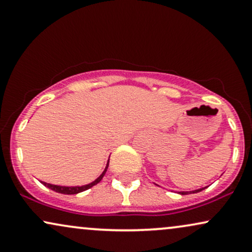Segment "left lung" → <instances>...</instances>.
I'll return each instance as SVG.
<instances>
[{
    "instance_id": "left-lung-1",
    "label": "left lung",
    "mask_w": 252,
    "mask_h": 252,
    "mask_svg": "<svg viewBox=\"0 0 252 252\" xmlns=\"http://www.w3.org/2000/svg\"><path fill=\"white\" fill-rule=\"evenodd\" d=\"M203 189L204 188H200V189H197V190H192V191H181V192H180V194H181V195H187V194H191V192H192V194H194V192H198V191L203 190Z\"/></svg>"
}]
</instances>
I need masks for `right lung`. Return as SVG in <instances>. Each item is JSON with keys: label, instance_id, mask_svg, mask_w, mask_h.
Here are the masks:
<instances>
[{"label": "right lung", "instance_id": "obj_1", "mask_svg": "<svg viewBox=\"0 0 252 252\" xmlns=\"http://www.w3.org/2000/svg\"><path fill=\"white\" fill-rule=\"evenodd\" d=\"M107 167H108V161H107V166L106 168H105L104 172H102V174L99 178L95 180V181H93L92 183H90V185H86V186H82V187H61V186H55V185H50V183H45V182H42L43 185L46 186L48 188L52 189V190L57 191V192H61V194H66V195H73V194H78V192H82L84 190H88V189H90L91 187H93V186H95L97 183H99L101 181V179L104 178L105 173H106L107 170Z\"/></svg>", "mask_w": 252, "mask_h": 252}]
</instances>
